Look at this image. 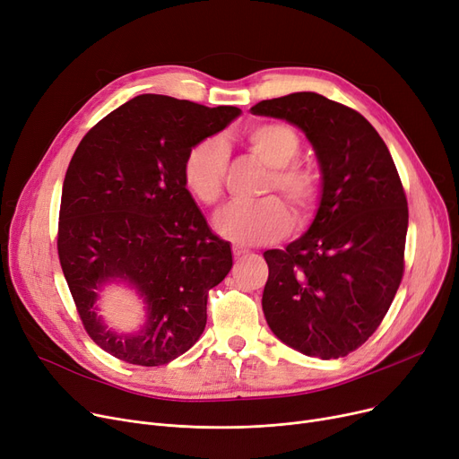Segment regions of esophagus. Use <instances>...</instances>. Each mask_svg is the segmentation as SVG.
<instances>
[{
	"instance_id": "esophagus-1",
	"label": "esophagus",
	"mask_w": 459,
	"mask_h": 459,
	"mask_svg": "<svg viewBox=\"0 0 459 459\" xmlns=\"http://www.w3.org/2000/svg\"><path fill=\"white\" fill-rule=\"evenodd\" d=\"M232 255H234V258H239V256L247 255V249L242 246H232Z\"/></svg>"
}]
</instances>
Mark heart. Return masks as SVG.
<instances>
[{
    "instance_id": "obj_1",
    "label": "heart",
    "mask_w": 459,
    "mask_h": 459,
    "mask_svg": "<svg viewBox=\"0 0 459 459\" xmlns=\"http://www.w3.org/2000/svg\"><path fill=\"white\" fill-rule=\"evenodd\" d=\"M246 147L270 167L262 193L279 191L292 204L298 220L308 221L318 208L322 182L312 167L298 161L303 141L296 128L284 123H260L244 135ZM229 169V149L221 137L195 141L182 161V178L189 193L204 206H215L223 197ZM225 238L238 244H272L292 229V213L282 199L270 195L256 203L227 206L215 220Z\"/></svg>"
}]
</instances>
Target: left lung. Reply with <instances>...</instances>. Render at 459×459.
I'll list each match as a JSON object with an SVG mask.
<instances>
[{"instance_id":"left-lung-1","label":"left lung","mask_w":459,"mask_h":459,"mask_svg":"<svg viewBox=\"0 0 459 459\" xmlns=\"http://www.w3.org/2000/svg\"><path fill=\"white\" fill-rule=\"evenodd\" d=\"M251 111L299 126L324 180L308 232L264 253V316L305 355L346 357L379 327L403 277L409 212L396 165L363 115L322 94L292 92Z\"/></svg>"}]
</instances>
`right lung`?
I'll return each instance as SVG.
<instances>
[{"instance_id": "add662e5", "label": "right lung", "mask_w": 459, "mask_h": 459, "mask_svg": "<svg viewBox=\"0 0 459 459\" xmlns=\"http://www.w3.org/2000/svg\"><path fill=\"white\" fill-rule=\"evenodd\" d=\"M238 115L234 106L141 94L94 125L68 163L59 262L87 334L125 363H171L204 331L208 292L230 272L232 253L186 189L182 161ZM115 276L150 307L139 335H117L95 316V290Z\"/></svg>"}]
</instances>
